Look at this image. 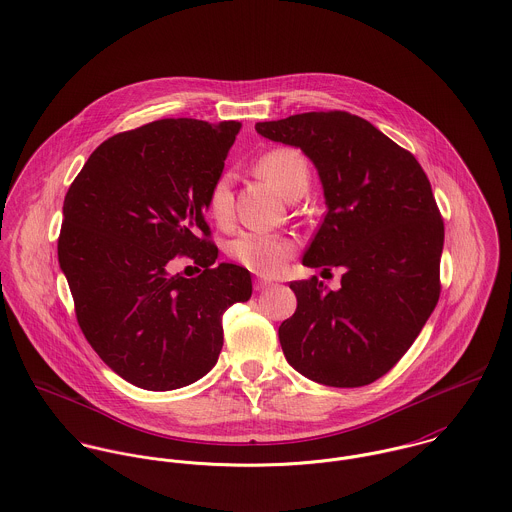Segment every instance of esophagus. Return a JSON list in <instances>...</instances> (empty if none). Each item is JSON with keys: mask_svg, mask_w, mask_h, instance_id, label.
Masks as SVG:
<instances>
[{"mask_svg": "<svg viewBox=\"0 0 512 512\" xmlns=\"http://www.w3.org/2000/svg\"><path fill=\"white\" fill-rule=\"evenodd\" d=\"M270 286H272V284H270L268 280H256V282H254V290H256V292H262V290H266V288H270Z\"/></svg>", "mask_w": 512, "mask_h": 512, "instance_id": "esophagus-1", "label": "esophagus"}]
</instances>
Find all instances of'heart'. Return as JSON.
Here are the masks:
<instances>
[{
  "instance_id": "1",
  "label": "heart",
  "mask_w": 512,
  "mask_h": 512,
  "mask_svg": "<svg viewBox=\"0 0 512 512\" xmlns=\"http://www.w3.org/2000/svg\"><path fill=\"white\" fill-rule=\"evenodd\" d=\"M258 171L266 177L284 197L293 191L305 189L309 171L303 155L292 147H278L264 153L258 161ZM209 211L219 222H226L232 215V179L222 173L209 191ZM228 256L250 272L270 276L282 270L295 252V242L290 236L264 232V230H242L226 246Z\"/></svg>"
}]
</instances>
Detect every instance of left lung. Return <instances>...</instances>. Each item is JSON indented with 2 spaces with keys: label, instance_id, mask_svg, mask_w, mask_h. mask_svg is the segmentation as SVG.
<instances>
[{
  "label": "left lung",
  "instance_id": "obj_1",
  "mask_svg": "<svg viewBox=\"0 0 512 512\" xmlns=\"http://www.w3.org/2000/svg\"><path fill=\"white\" fill-rule=\"evenodd\" d=\"M272 142L315 165L327 215L307 268H343L341 288L292 282L297 309L280 329L288 363L325 386L374 382L412 347L439 299L443 220L416 157L349 112L258 122Z\"/></svg>",
  "mask_w": 512,
  "mask_h": 512
}]
</instances>
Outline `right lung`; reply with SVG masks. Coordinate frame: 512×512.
<instances>
[{
    "instance_id": "1",
    "label": "right lung",
    "mask_w": 512,
    "mask_h": 512,
    "mask_svg": "<svg viewBox=\"0 0 512 512\" xmlns=\"http://www.w3.org/2000/svg\"><path fill=\"white\" fill-rule=\"evenodd\" d=\"M240 126L167 118L116 134L69 187L59 264L76 319L98 357L134 386L163 392L205 376L222 349V313L252 295L246 268L213 266L219 248L205 222ZM175 255L206 270L171 277Z\"/></svg>"
}]
</instances>
